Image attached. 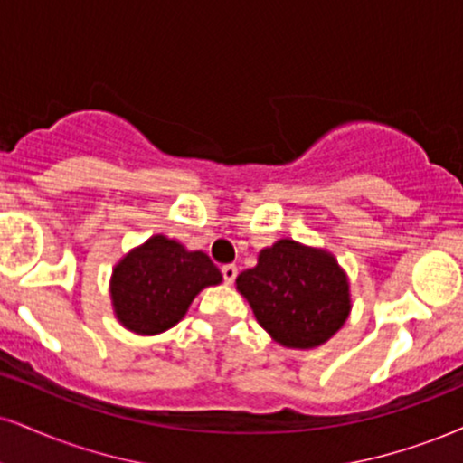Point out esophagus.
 <instances>
[{
	"label": "esophagus",
	"mask_w": 463,
	"mask_h": 463,
	"mask_svg": "<svg viewBox=\"0 0 463 463\" xmlns=\"http://www.w3.org/2000/svg\"><path fill=\"white\" fill-rule=\"evenodd\" d=\"M237 274H239L237 265L228 263V265H224V267H222V276H224V280L228 282V285H231V282H232V280H235V278H237Z\"/></svg>",
	"instance_id": "esophagus-1"
}]
</instances>
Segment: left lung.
Segmentation results:
<instances>
[{
	"mask_svg": "<svg viewBox=\"0 0 463 463\" xmlns=\"http://www.w3.org/2000/svg\"><path fill=\"white\" fill-rule=\"evenodd\" d=\"M235 285L260 327L288 349L327 343L352 313L349 278L336 256L293 239L260 250L256 265L241 271Z\"/></svg>",
	"mask_w": 463,
	"mask_h": 463,
	"instance_id": "obj_1",
	"label": "left lung"
}]
</instances>
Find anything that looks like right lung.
I'll list each match as a JSON object with an SVG mask.
<instances>
[{
    "label": "right lung",
    "mask_w": 463,
    "mask_h": 463,
    "mask_svg": "<svg viewBox=\"0 0 463 463\" xmlns=\"http://www.w3.org/2000/svg\"><path fill=\"white\" fill-rule=\"evenodd\" d=\"M222 282V271L203 250L153 235L116 263L109 298L116 319L129 332L155 336L176 326L194 298Z\"/></svg>",
    "instance_id": "1"
}]
</instances>
